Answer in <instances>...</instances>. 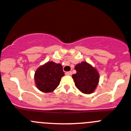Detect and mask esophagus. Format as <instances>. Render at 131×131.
Returning <instances> with one entry per match:
<instances>
[{
  "label": "esophagus",
  "instance_id": "1",
  "mask_svg": "<svg viewBox=\"0 0 131 131\" xmlns=\"http://www.w3.org/2000/svg\"><path fill=\"white\" fill-rule=\"evenodd\" d=\"M71 74H72L71 71H68V72H66V75H71Z\"/></svg>",
  "mask_w": 131,
  "mask_h": 131
}]
</instances>
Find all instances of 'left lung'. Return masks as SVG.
I'll return each instance as SVG.
<instances>
[{
	"label": "left lung",
	"instance_id": "8db88e82",
	"mask_svg": "<svg viewBox=\"0 0 131 131\" xmlns=\"http://www.w3.org/2000/svg\"><path fill=\"white\" fill-rule=\"evenodd\" d=\"M77 71L72 75L76 87L84 94H91L99 83L100 75L95 68L86 62H82L75 67Z\"/></svg>",
	"mask_w": 131,
	"mask_h": 131
}]
</instances>
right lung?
<instances>
[{
    "mask_svg": "<svg viewBox=\"0 0 131 131\" xmlns=\"http://www.w3.org/2000/svg\"><path fill=\"white\" fill-rule=\"evenodd\" d=\"M64 75L63 68L60 63L48 62L37 68L35 73V85L39 91L43 92H52L60 84Z\"/></svg>",
    "mask_w": 131,
    "mask_h": 131,
    "instance_id": "1",
    "label": "right lung"
}]
</instances>
